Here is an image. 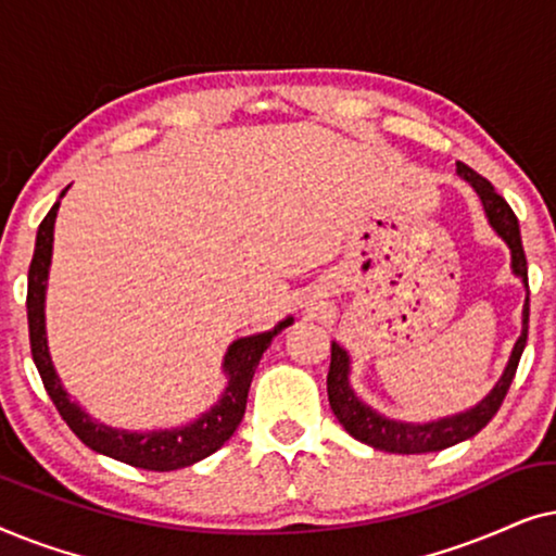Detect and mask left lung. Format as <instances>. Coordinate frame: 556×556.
<instances>
[{
    "label": "left lung",
    "mask_w": 556,
    "mask_h": 556,
    "mask_svg": "<svg viewBox=\"0 0 556 556\" xmlns=\"http://www.w3.org/2000/svg\"><path fill=\"white\" fill-rule=\"evenodd\" d=\"M460 179H466L470 187L476 189V194L481 197L485 217L489 225L496 230L501 240L506 242L511 250V268L514 276L523 280L529 291V278H527V255H523L521 245V232H519V219H516L514 210L508 207V202L501 197L489 179H483L481 174H476L470 166L458 162ZM527 333H529V295L523 303V318H521V337L516 339L514 352L508 356V364L504 375L496 382V387L478 402L476 407L466 409V413L440 417L432 422H402L390 420V417L379 415L377 409L356 397L352 384H349V371H352V359L341 349L337 341L331 344V367L329 377H326V390H329V405L337 415V420L344 425L349 435L359 440L364 445H371L375 451L384 453H402V455H415V453H435L445 451L455 443L473 438L476 432H481L485 425L491 422V417L498 413L501 402H504L508 387L514 382L516 367H519L521 352L527 346Z\"/></svg>",
    "instance_id": "1"
}]
</instances>
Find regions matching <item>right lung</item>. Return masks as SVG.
Segmentation results:
<instances>
[{"label": "right lung", "instance_id": "right-lung-1", "mask_svg": "<svg viewBox=\"0 0 556 556\" xmlns=\"http://www.w3.org/2000/svg\"><path fill=\"white\" fill-rule=\"evenodd\" d=\"M65 194V189H63ZM60 194V200H63ZM60 200L52 204V210L45 215L37 230L35 255L29 263L27 276V324H29V346H33L35 367L40 371L45 390H48L52 405L67 422L75 435L86 443L90 451L109 455L113 460L128 463L134 468L143 470H177L187 468L192 463L207 458L219 451L245 415L248 390L253 382V375L261 364V356L270 346L273 337H278L286 326L293 324V316L280 321L276 329L253 333V337H242L232 341L227 349L223 371L227 375V387L217 405H212L207 413H202L197 420L181 425V428L169 430H118L111 425H103L90 417L78 402L71 400V394L63 390L55 367H52L48 352V337H45V291H48V273L52 261V230H55V217Z\"/></svg>", "mask_w": 556, "mask_h": 556}]
</instances>
